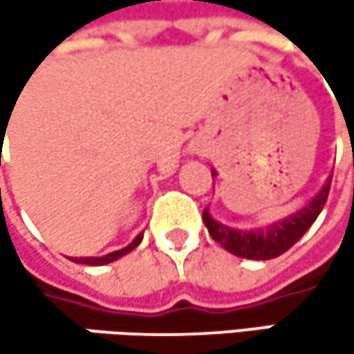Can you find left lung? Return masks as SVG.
I'll list each match as a JSON object with an SVG mask.
<instances>
[{
    "label": "left lung",
    "mask_w": 354,
    "mask_h": 354,
    "mask_svg": "<svg viewBox=\"0 0 354 354\" xmlns=\"http://www.w3.org/2000/svg\"><path fill=\"white\" fill-rule=\"evenodd\" d=\"M332 176L328 178V184L319 190L318 194L295 215L270 225L268 230H258V232H242V230H232L219 221H215L209 211H203V221L211 234V238L225 248L227 252L240 256V258H250V260H270L281 256L293 246L318 219L330 192Z\"/></svg>",
    "instance_id": "left-lung-1"
}]
</instances>
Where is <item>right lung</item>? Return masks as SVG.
Here are the masks:
<instances>
[{"instance_id": "obj_1", "label": "right lung", "mask_w": 354, "mask_h": 354, "mask_svg": "<svg viewBox=\"0 0 354 354\" xmlns=\"http://www.w3.org/2000/svg\"><path fill=\"white\" fill-rule=\"evenodd\" d=\"M141 240H143V234H139L131 244L127 248H122V250H116V252H112V254H106V256H100V258H75V262H82V264H90V266H102V264H108V262H114V260H118L120 256H124V254H129L131 250H135V248L141 244Z\"/></svg>"}]
</instances>
